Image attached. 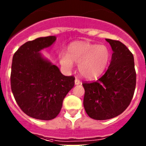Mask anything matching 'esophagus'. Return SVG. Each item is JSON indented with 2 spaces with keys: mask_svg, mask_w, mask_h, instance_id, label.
Returning <instances> with one entry per match:
<instances>
[{
  "mask_svg": "<svg viewBox=\"0 0 146 146\" xmlns=\"http://www.w3.org/2000/svg\"><path fill=\"white\" fill-rule=\"evenodd\" d=\"M74 82H75L76 85H79V84H80V83H81L80 80L79 79H77V78H76L75 80H74Z\"/></svg>",
  "mask_w": 146,
  "mask_h": 146,
  "instance_id": "esophagus-1",
  "label": "esophagus"
}]
</instances>
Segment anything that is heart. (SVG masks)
<instances>
[{
  "instance_id": "heart-1",
  "label": "heart",
  "mask_w": 146,
  "mask_h": 146,
  "mask_svg": "<svg viewBox=\"0 0 146 146\" xmlns=\"http://www.w3.org/2000/svg\"><path fill=\"white\" fill-rule=\"evenodd\" d=\"M110 51L107 46L87 42H77L68 48V53H61L60 62L66 69L73 67V62L79 64L80 74L85 78H96L106 69L110 59Z\"/></svg>"
}]
</instances>
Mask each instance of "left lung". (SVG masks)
Listing matches in <instances>:
<instances>
[{"label": "left lung", "instance_id": "8db88e82", "mask_svg": "<svg viewBox=\"0 0 146 146\" xmlns=\"http://www.w3.org/2000/svg\"><path fill=\"white\" fill-rule=\"evenodd\" d=\"M113 52L110 64L98 80L85 82V110L90 118L107 120L121 114L131 103L136 86L134 56L118 40L106 38Z\"/></svg>", "mask_w": 146, "mask_h": 146}]
</instances>
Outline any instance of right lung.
<instances>
[{
  "instance_id": "add662e5",
  "label": "right lung",
  "mask_w": 146,
  "mask_h": 146,
  "mask_svg": "<svg viewBox=\"0 0 146 146\" xmlns=\"http://www.w3.org/2000/svg\"><path fill=\"white\" fill-rule=\"evenodd\" d=\"M56 37H41L25 42L13 55L11 88L23 113L39 120H52L60 113L63 101L74 86V76H64L39 51Z\"/></svg>"
}]
</instances>
